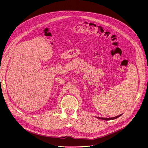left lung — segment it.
Returning a JSON list of instances; mask_svg holds the SVG:
<instances>
[{"label": "left lung", "mask_w": 148, "mask_h": 148, "mask_svg": "<svg viewBox=\"0 0 148 148\" xmlns=\"http://www.w3.org/2000/svg\"><path fill=\"white\" fill-rule=\"evenodd\" d=\"M122 115V114L117 116H116V117H111V118H103V117H97V118H98L99 119H101V120H114V119H116L118 117H119L120 116H121Z\"/></svg>", "instance_id": "left-lung-1"}]
</instances>
